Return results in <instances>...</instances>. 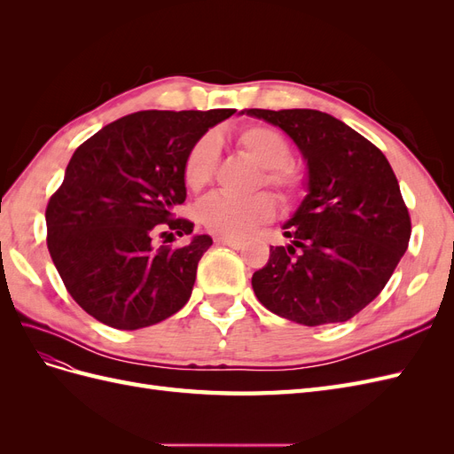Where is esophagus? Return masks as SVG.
I'll use <instances>...</instances> for the list:
<instances>
[{
  "label": "esophagus",
  "mask_w": 454,
  "mask_h": 454,
  "mask_svg": "<svg viewBox=\"0 0 454 454\" xmlns=\"http://www.w3.org/2000/svg\"><path fill=\"white\" fill-rule=\"evenodd\" d=\"M215 244H219V246H229V248H240V246H242V240H237V239H223V237H217V239H215Z\"/></svg>",
  "instance_id": "esophagus-1"
}]
</instances>
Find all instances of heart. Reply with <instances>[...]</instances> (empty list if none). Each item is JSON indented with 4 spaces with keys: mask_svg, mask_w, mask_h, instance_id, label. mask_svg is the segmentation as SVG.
<instances>
[{
    "mask_svg": "<svg viewBox=\"0 0 454 454\" xmlns=\"http://www.w3.org/2000/svg\"><path fill=\"white\" fill-rule=\"evenodd\" d=\"M235 144L246 157L261 167V180L272 187L280 199L297 195L301 180L290 160V144L267 125H248L237 132ZM219 160V145L212 136H202L189 147L184 162V180L191 191H200L212 182ZM274 214V200L269 193L248 197L212 195L199 206V222L204 229L223 239H244Z\"/></svg>",
    "mask_w": 454,
    "mask_h": 454,
    "instance_id": "b5f03b06",
    "label": "heart"
}]
</instances>
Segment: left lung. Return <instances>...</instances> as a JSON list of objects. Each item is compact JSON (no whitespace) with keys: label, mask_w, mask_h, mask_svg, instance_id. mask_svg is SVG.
<instances>
[{"label":"left lung","mask_w":454,"mask_h":454,"mask_svg":"<svg viewBox=\"0 0 454 454\" xmlns=\"http://www.w3.org/2000/svg\"><path fill=\"white\" fill-rule=\"evenodd\" d=\"M282 129L307 162V195L254 272L261 305L303 325L347 322L365 309L403 257L411 217L382 151L318 109H244Z\"/></svg>","instance_id":"left-lung-1"}]
</instances>
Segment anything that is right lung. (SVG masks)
Listing matches in <instances>:
<instances>
[{
  "instance_id": "1",
  "label": "right lung",
  "mask_w": 454,
  "mask_h": 454,
  "mask_svg": "<svg viewBox=\"0 0 454 454\" xmlns=\"http://www.w3.org/2000/svg\"><path fill=\"white\" fill-rule=\"evenodd\" d=\"M235 112L147 109L109 122L75 149L47 204V246L66 290L92 318L130 332L187 303L212 239L195 235L170 248L155 246V237L193 232L174 214L187 197L185 155Z\"/></svg>"
}]
</instances>
